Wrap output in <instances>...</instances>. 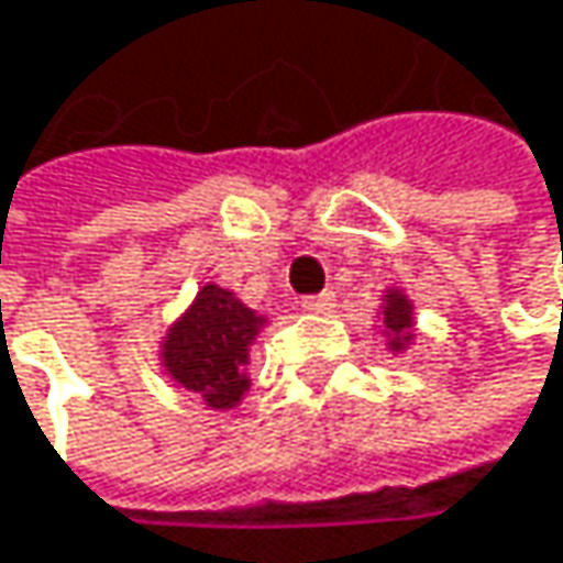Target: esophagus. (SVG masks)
<instances>
[{
    "mask_svg": "<svg viewBox=\"0 0 563 563\" xmlns=\"http://www.w3.org/2000/svg\"><path fill=\"white\" fill-rule=\"evenodd\" d=\"M335 309V292H316V296H306L302 299V312H312V316H325Z\"/></svg>",
    "mask_w": 563,
    "mask_h": 563,
    "instance_id": "obj_1",
    "label": "esophagus"
}]
</instances>
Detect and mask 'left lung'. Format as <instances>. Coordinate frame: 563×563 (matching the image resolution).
Wrapping results in <instances>:
<instances>
[{
    "mask_svg": "<svg viewBox=\"0 0 563 563\" xmlns=\"http://www.w3.org/2000/svg\"><path fill=\"white\" fill-rule=\"evenodd\" d=\"M382 312H385V329L391 332V349L394 352H400V349L413 339V335H410L413 306H410V299H407L400 289H391L388 299H385V306H382Z\"/></svg>",
    "mask_w": 563,
    "mask_h": 563,
    "instance_id": "obj_1",
    "label": "left lung"
}]
</instances>
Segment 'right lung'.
<instances>
[{
    "instance_id": "1",
    "label": "right lung",
    "mask_w": 563,
    "mask_h": 563,
    "mask_svg": "<svg viewBox=\"0 0 563 563\" xmlns=\"http://www.w3.org/2000/svg\"><path fill=\"white\" fill-rule=\"evenodd\" d=\"M264 316L247 309L234 292L208 283L198 289L188 312L175 322L163 342V365L208 407H234L251 388L247 362Z\"/></svg>"
}]
</instances>
